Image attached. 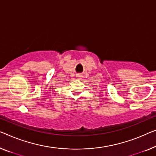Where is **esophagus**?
I'll list each match as a JSON object with an SVG mask.
<instances>
[{
    "label": "esophagus",
    "instance_id": "esophagus-1",
    "mask_svg": "<svg viewBox=\"0 0 156 156\" xmlns=\"http://www.w3.org/2000/svg\"><path fill=\"white\" fill-rule=\"evenodd\" d=\"M81 78H82V76H81L80 74H77V75H76V78L77 79H80Z\"/></svg>",
    "mask_w": 156,
    "mask_h": 156
}]
</instances>
